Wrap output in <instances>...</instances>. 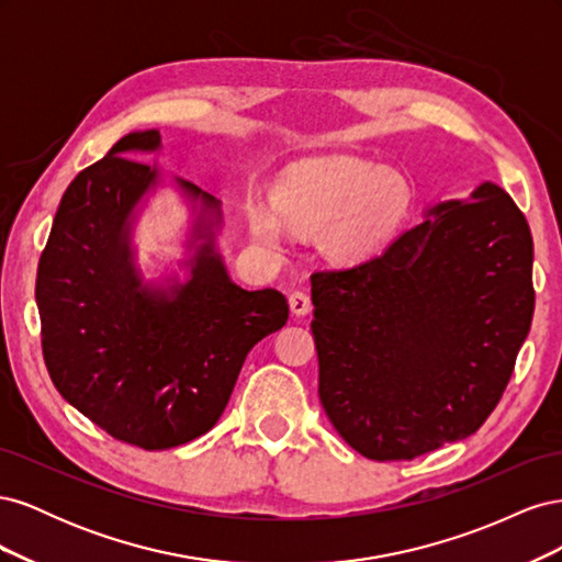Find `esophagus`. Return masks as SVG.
Masks as SVG:
<instances>
[{
    "label": "esophagus",
    "instance_id": "esophagus-1",
    "mask_svg": "<svg viewBox=\"0 0 562 562\" xmlns=\"http://www.w3.org/2000/svg\"><path fill=\"white\" fill-rule=\"evenodd\" d=\"M288 304H291V312L295 316H304V314L312 312V297L304 291L291 293V297H288Z\"/></svg>",
    "mask_w": 562,
    "mask_h": 562
}]
</instances>
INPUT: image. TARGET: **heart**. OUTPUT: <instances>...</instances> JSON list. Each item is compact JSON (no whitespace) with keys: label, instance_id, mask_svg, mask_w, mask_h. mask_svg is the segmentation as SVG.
<instances>
[{"label":"heart","instance_id":"heart-1","mask_svg":"<svg viewBox=\"0 0 562 562\" xmlns=\"http://www.w3.org/2000/svg\"><path fill=\"white\" fill-rule=\"evenodd\" d=\"M271 211L248 209L252 239L279 250L283 224L297 232L326 227L328 248L342 260H363L380 250L411 215L415 190L396 168L359 157L300 161L271 187Z\"/></svg>","mask_w":562,"mask_h":562}]
</instances>
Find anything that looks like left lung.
<instances>
[{
	"instance_id": "left-lung-1",
	"label": "left lung",
	"mask_w": 562,
	"mask_h": 562,
	"mask_svg": "<svg viewBox=\"0 0 562 562\" xmlns=\"http://www.w3.org/2000/svg\"><path fill=\"white\" fill-rule=\"evenodd\" d=\"M532 258L525 215L483 182L375 258L312 274L318 398L337 434L398 462L479 431L530 333Z\"/></svg>"
}]
</instances>
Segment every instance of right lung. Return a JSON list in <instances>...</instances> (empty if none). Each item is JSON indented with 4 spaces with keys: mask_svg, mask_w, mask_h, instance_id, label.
<instances>
[{
    "mask_svg": "<svg viewBox=\"0 0 562 562\" xmlns=\"http://www.w3.org/2000/svg\"><path fill=\"white\" fill-rule=\"evenodd\" d=\"M157 128L124 135L67 187L37 269L42 351L60 396L122 443L168 450L223 415L248 351L288 321L285 297L236 285L215 248V196L176 178L194 203L190 279L145 283L131 244L135 209L159 168Z\"/></svg>",
    "mask_w": 562,
    "mask_h": 562,
    "instance_id": "1",
    "label": "right lung"
}]
</instances>
